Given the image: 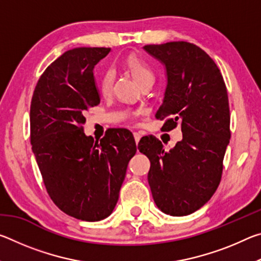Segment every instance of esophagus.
<instances>
[{"instance_id":"1","label":"esophagus","mask_w":261,"mask_h":261,"mask_svg":"<svg viewBox=\"0 0 261 261\" xmlns=\"http://www.w3.org/2000/svg\"><path fill=\"white\" fill-rule=\"evenodd\" d=\"M134 137H135V140H136V144L139 143V140L141 138V135L138 134V132H134Z\"/></svg>"}]
</instances>
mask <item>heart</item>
<instances>
[{
  "instance_id": "obj_1",
  "label": "heart",
  "mask_w": 261,
  "mask_h": 261,
  "mask_svg": "<svg viewBox=\"0 0 261 261\" xmlns=\"http://www.w3.org/2000/svg\"><path fill=\"white\" fill-rule=\"evenodd\" d=\"M124 68L131 73L139 85L143 87L147 84H153L154 82V72L152 68L147 64L146 61L140 59L138 56L131 55L126 57L124 61ZM114 83V76L110 70H107L102 73L99 81V88L100 92L103 95H108L112 92Z\"/></svg>"
}]
</instances>
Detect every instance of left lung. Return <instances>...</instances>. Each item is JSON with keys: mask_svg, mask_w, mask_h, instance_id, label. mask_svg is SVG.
Masks as SVG:
<instances>
[{"mask_svg": "<svg viewBox=\"0 0 261 261\" xmlns=\"http://www.w3.org/2000/svg\"><path fill=\"white\" fill-rule=\"evenodd\" d=\"M144 49L166 65L168 84L155 114L163 131L180 125L183 139L166 152L154 136L138 149L151 161L148 184L163 213L189 215L211 199L223 170L230 139L227 87L218 65L193 43L173 41Z\"/></svg>", "mask_w": 261, "mask_h": 261, "instance_id": "8db88e82", "label": "left lung"}]
</instances>
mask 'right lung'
<instances>
[{
  "label": "right lung",
  "instance_id": "add662e5",
  "mask_svg": "<svg viewBox=\"0 0 261 261\" xmlns=\"http://www.w3.org/2000/svg\"><path fill=\"white\" fill-rule=\"evenodd\" d=\"M110 48H74L39 78L30 109L31 144L50 199L72 218L100 221L112 214L137 152L129 130L94 141L84 115L100 103L93 69Z\"/></svg>",
  "mask_w": 261,
  "mask_h": 261
}]
</instances>
